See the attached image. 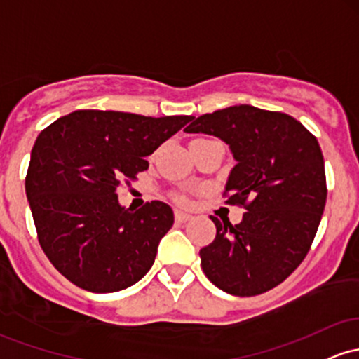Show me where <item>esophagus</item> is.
I'll list each match as a JSON object with an SVG mask.
<instances>
[{
    "label": "esophagus",
    "instance_id": "34e87169",
    "mask_svg": "<svg viewBox=\"0 0 359 359\" xmlns=\"http://www.w3.org/2000/svg\"><path fill=\"white\" fill-rule=\"evenodd\" d=\"M189 219H192V216L189 215V212H184V211H175V222L179 223H186Z\"/></svg>",
    "mask_w": 359,
    "mask_h": 359
}]
</instances>
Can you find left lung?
I'll use <instances>...</instances> for the list:
<instances>
[{"instance_id":"left-lung-1","label":"left lung","mask_w":359,"mask_h":359,"mask_svg":"<svg viewBox=\"0 0 359 359\" xmlns=\"http://www.w3.org/2000/svg\"><path fill=\"white\" fill-rule=\"evenodd\" d=\"M186 133L223 140L237 161L228 175L226 203L247 210L238 224L219 222L216 237L199 250L204 274L235 297L273 290L309 254L327 186L318 141L283 112L233 105L192 117Z\"/></svg>"}]
</instances>
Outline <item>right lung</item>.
<instances>
[{"instance_id":"add662e5","label":"right lung","mask_w":359,"mask_h":359,"mask_svg":"<svg viewBox=\"0 0 359 359\" xmlns=\"http://www.w3.org/2000/svg\"><path fill=\"white\" fill-rule=\"evenodd\" d=\"M191 116L144 117L116 110H74L37 136L25 192L39 243L78 288L114 293L133 286L155 262L173 211L161 201L121 206L117 187L147 170L163 141Z\"/></svg>"}]
</instances>
